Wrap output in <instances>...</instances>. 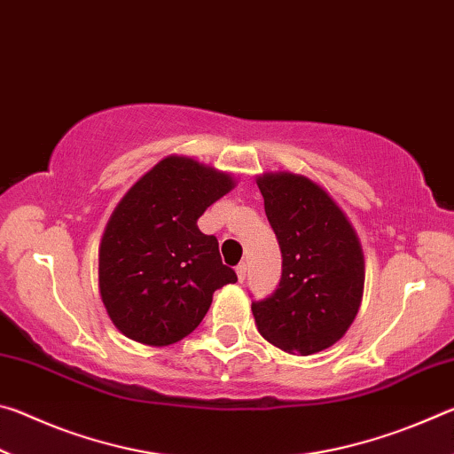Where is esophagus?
<instances>
[{
    "mask_svg": "<svg viewBox=\"0 0 454 454\" xmlns=\"http://www.w3.org/2000/svg\"><path fill=\"white\" fill-rule=\"evenodd\" d=\"M246 270H248V266H246V262H240L236 266V274H238V280L244 282L246 280Z\"/></svg>",
    "mask_w": 454,
    "mask_h": 454,
    "instance_id": "obj_1",
    "label": "esophagus"
}]
</instances>
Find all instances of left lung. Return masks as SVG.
Returning <instances> with one entry per match:
<instances>
[{
  "label": "left lung",
  "instance_id": "1",
  "mask_svg": "<svg viewBox=\"0 0 454 454\" xmlns=\"http://www.w3.org/2000/svg\"><path fill=\"white\" fill-rule=\"evenodd\" d=\"M258 188L282 252V276L270 296L252 302V314L268 342L309 356L333 347L355 320L364 286L363 248L318 184L266 174Z\"/></svg>",
  "mask_w": 454,
  "mask_h": 454
}]
</instances>
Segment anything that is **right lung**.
Returning a JSON list of instances; mask_svg holds the SVG:
<instances>
[{
    "instance_id": "1",
    "label": "right lung",
    "mask_w": 454,
    "mask_h": 454,
    "mask_svg": "<svg viewBox=\"0 0 454 454\" xmlns=\"http://www.w3.org/2000/svg\"><path fill=\"white\" fill-rule=\"evenodd\" d=\"M232 188L228 174L170 156L121 198L99 244V294L128 338L150 347L182 340L214 292L238 280L222 264L216 236L196 224Z\"/></svg>"
}]
</instances>
